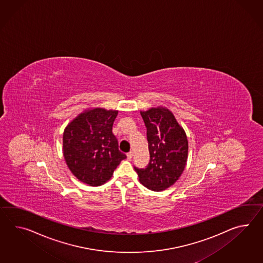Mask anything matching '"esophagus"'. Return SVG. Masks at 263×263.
Listing matches in <instances>:
<instances>
[{"label":"esophagus","instance_id":"esophagus-1","mask_svg":"<svg viewBox=\"0 0 263 263\" xmlns=\"http://www.w3.org/2000/svg\"><path fill=\"white\" fill-rule=\"evenodd\" d=\"M132 157H133V152H132V151H130L129 153H127V159L130 160L132 159Z\"/></svg>","mask_w":263,"mask_h":263}]
</instances>
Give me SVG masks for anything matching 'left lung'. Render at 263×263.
Masks as SVG:
<instances>
[{
	"label": "left lung",
	"instance_id": "1",
	"mask_svg": "<svg viewBox=\"0 0 263 263\" xmlns=\"http://www.w3.org/2000/svg\"><path fill=\"white\" fill-rule=\"evenodd\" d=\"M146 127L150 160L145 168L134 167L141 184L153 191L165 190L183 172L188 154L185 132L165 108L141 112Z\"/></svg>",
	"mask_w": 263,
	"mask_h": 263
}]
</instances>
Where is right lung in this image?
<instances>
[{"label":"right lung","instance_id":"1","mask_svg":"<svg viewBox=\"0 0 263 263\" xmlns=\"http://www.w3.org/2000/svg\"><path fill=\"white\" fill-rule=\"evenodd\" d=\"M117 115L116 110L92 109L80 114L64 129L66 164L72 174L86 184L102 185L126 159L112 133Z\"/></svg>","mask_w":263,"mask_h":263}]
</instances>
